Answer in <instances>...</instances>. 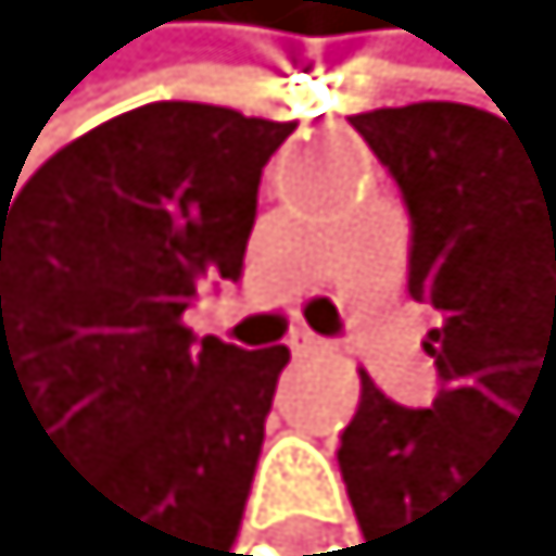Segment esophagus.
<instances>
[{"mask_svg": "<svg viewBox=\"0 0 556 556\" xmlns=\"http://www.w3.org/2000/svg\"><path fill=\"white\" fill-rule=\"evenodd\" d=\"M288 348L292 353H315V348H320V334H311L306 325H296V329H288Z\"/></svg>", "mask_w": 556, "mask_h": 556, "instance_id": "esophagus-1", "label": "esophagus"}]
</instances>
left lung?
Wrapping results in <instances>:
<instances>
[{
	"label": "left lung",
	"instance_id": "8db88e82",
	"mask_svg": "<svg viewBox=\"0 0 556 556\" xmlns=\"http://www.w3.org/2000/svg\"><path fill=\"white\" fill-rule=\"evenodd\" d=\"M414 217L408 296L432 301L441 394L404 408L362 376L339 469L362 553L422 556L488 455L539 418L556 437V138L455 101L353 115Z\"/></svg>",
	"mask_w": 556,
	"mask_h": 556
}]
</instances>
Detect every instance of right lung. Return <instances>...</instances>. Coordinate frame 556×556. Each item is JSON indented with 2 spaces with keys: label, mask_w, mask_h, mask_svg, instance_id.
I'll list each match as a JSON object with an SVG mask.
<instances>
[{
  "label": "right lung",
  "mask_w": 556,
  "mask_h": 556,
  "mask_svg": "<svg viewBox=\"0 0 556 556\" xmlns=\"http://www.w3.org/2000/svg\"><path fill=\"white\" fill-rule=\"evenodd\" d=\"M296 124L152 101L0 194V408L124 520L129 556H227L288 348L194 339L241 278L264 162Z\"/></svg>",
  "instance_id": "obj_1"
}]
</instances>
